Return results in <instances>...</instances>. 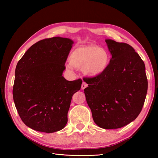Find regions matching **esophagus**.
<instances>
[{
  "instance_id": "esophagus-1",
  "label": "esophagus",
  "mask_w": 158,
  "mask_h": 158,
  "mask_svg": "<svg viewBox=\"0 0 158 158\" xmlns=\"http://www.w3.org/2000/svg\"><path fill=\"white\" fill-rule=\"evenodd\" d=\"M88 87V84L85 83V82H83V83H82V89H85V88H87Z\"/></svg>"
}]
</instances>
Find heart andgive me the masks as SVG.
<instances>
[{
    "instance_id": "obj_1",
    "label": "heart",
    "mask_w": 158,
    "mask_h": 158,
    "mask_svg": "<svg viewBox=\"0 0 158 158\" xmlns=\"http://www.w3.org/2000/svg\"><path fill=\"white\" fill-rule=\"evenodd\" d=\"M70 63L73 67L83 70L88 76L95 77L102 74L109 63L108 52L95 45L76 47L71 52ZM69 69L72 66L69 65Z\"/></svg>"
}]
</instances>
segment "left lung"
Segmentation results:
<instances>
[{"mask_svg": "<svg viewBox=\"0 0 158 158\" xmlns=\"http://www.w3.org/2000/svg\"><path fill=\"white\" fill-rule=\"evenodd\" d=\"M112 55L106 70L98 76L85 78V99L98 126L119 128L133 121L144 106L148 80L144 61L125 43L106 40Z\"/></svg>", "mask_w": 158, "mask_h": 158, "instance_id": "8db88e82", "label": "left lung"}]
</instances>
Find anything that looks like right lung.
I'll list each match as a JSON object with an SVG mask.
<instances>
[{
    "instance_id": "1",
    "label": "right lung",
    "mask_w": 158,
    "mask_h": 158,
    "mask_svg": "<svg viewBox=\"0 0 158 158\" xmlns=\"http://www.w3.org/2000/svg\"><path fill=\"white\" fill-rule=\"evenodd\" d=\"M74 42L68 38H47L31 46L18 62L12 94L22 121L33 130L60 131L68 121L73 95L82 80H66L65 63Z\"/></svg>"
}]
</instances>
